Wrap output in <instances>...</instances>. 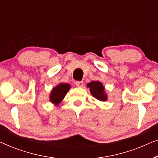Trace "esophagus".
<instances>
[{"mask_svg":"<svg viewBox=\"0 0 158 158\" xmlns=\"http://www.w3.org/2000/svg\"><path fill=\"white\" fill-rule=\"evenodd\" d=\"M75 84L77 87H83V81H76L75 82Z\"/></svg>","mask_w":158,"mask_h":158,"instance_id":"obj_1","label":"esophagus"}]
</instances>
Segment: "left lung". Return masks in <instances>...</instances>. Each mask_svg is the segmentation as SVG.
Wrapping results in <instances>:
<instances>
[{
	"mask_svg": "<svg viewBox=\"0 0 158 158\" xmlns=\"http://www.w3.org/2000/svg\"><path fill=\"white\" fill-rule=\"evenodd\" d=\"M87 87L90 88L92 96L101 101L107 100V96L105 94V89L103 84L99 81H92L87 84Z\"/></svg>",
	"mask_w": 158,
	"mask_h": 158,
	"instance_id": "1",
	"label": "left lung"
}]
</instances>
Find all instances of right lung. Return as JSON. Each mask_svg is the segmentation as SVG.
I'll return each mask as SVG.
<instances>
[{
  "mask_svg": "<svg viewBox=\"0 0 158 158\" xmlns=\"http://www.w3.org/2000/svg\"><path fill=\"white\" fill-rule=\"evenodd\" d=\"M70 89V85L68 83H60L52 90L49 101L55 105H58L65 96L67 93Z\"/></svg>",
  "mask_w": 158,
  "mask_h": 158,
  "instance_id": "obj_1",
  "label": "right lung"
}]
</instances>
